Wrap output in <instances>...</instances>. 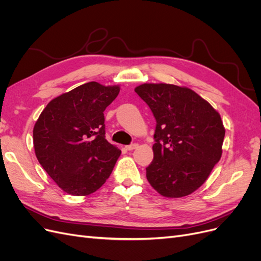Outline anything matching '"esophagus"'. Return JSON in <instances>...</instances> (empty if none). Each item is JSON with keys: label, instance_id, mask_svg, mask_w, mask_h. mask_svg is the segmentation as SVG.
Segmentation results:
<instances>
[{"label": "esophagus", "instance_id": "1", "mask_svg": "<svg viewBox=\"0 0 261 261\" xmlns=\"http://www.w3.org/2000/svg\"><path fill=\"white\" fill-rule=\"evenodd\" d=\"M136 148H138V144H132V145H129V146H126V149L129 150V151H132V150L136 149Z\"/></svg>", "mask_w": 261, "mask_h": 261}]
</instances>
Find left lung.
I'll return each mask as SVG.
<instances>
[{"instance_id": "left-lung-1", "label": "left lung", "mask_w": 261, "mask_h": 261, "mask_svg": "<svg viewBox=\"0 0 261 261\" xmlns=\"http://www.w3.org/2000/svg\"><path fill=\"white\" fill-rule=\"evenodd\" d=\"M138 96L155 117L147 179L161 196L180 198L207 180L222 155L225 128L216 109L184 86L141 84Z\"/></svg>"}]
</instances>
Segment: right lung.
<instances>
[{"instance_id": "add662e5", "label": "right lung", "mask_w": 261, "mask_h": 261, "mask_svg": "<svg viewBox=\"0 0 261 261\" xmlns=\"http://www.w3.org/2000/svg\"><path fill=\"white\" fill-rule=\"evenodd\" d=\"M120 86L90 82L51 100L34 127L37 159L65 193H94L111 174L121 150L106 139L105 115Z\"/></svg>"}]
</instances>
